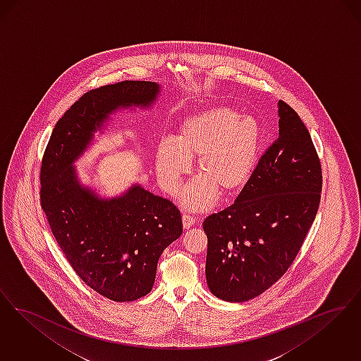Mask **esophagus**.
Segmentation results:
<instances>
[{
	"instance_id": "obj_1",
	"label": "esophagus",
	"mask_w": 361,
	"mask_h": 361,
	"mask_svg": "<svg viewBox=\"0 0 361 361\" xmlns=\"http://www.w3.org/2000/svg\"><path fill=\"white\" fill-rule=\"evenodd\" d=\"M182 222H183V229H190L194 224H195V219L194 217H191V216H188V214H183L182 216Z\"/></svg>"
}]
</instances>
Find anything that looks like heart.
Instances as JSON below:
<instances>
[{"label": "heart", "mask_w": 361, "mask_h": 361, "mask_svg": "<svg viewBox=\"0 0 361 361\" xmlns=\"http://www.w3.org/2000/svg\"><path fill=\"white\" fill-rule=\"evenodd\" d=\"M263 141V130L252 116H240L229 108H212L185 118L175 141L161 140L155 152L160 186L176 190L197 159L201 176L185 188L182 202L191 210H204L216 202L217 191L235 195L248 185L255 173Z\"/></svg>", "instance_id": "obj_1"}]
</instances>
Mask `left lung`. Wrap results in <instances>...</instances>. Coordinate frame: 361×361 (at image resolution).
<instances>
[{"mask_svg":"<svg viewBox=\"0 0 361 361\" xmlns=\"http://www.w3.org/2000/svg\"><path fill=\"white\" fill-rule=\"evenodd\" d=\"M279 136L235 202L204 221L206 282L213 295L245 302L293 264L318 212L322 173L297 111L278 102Z\"/></svg>","mask_w":361,"mask_h":361,"instance_id":"obj_1","label":"left lung"}]
</instances>
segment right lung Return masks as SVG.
Masks as SVG:
<instances>
[{"label": "right lung", "instance_id": "1", "mask_svg": "<svg viewBox=\"0 0 361 361\" xmlns=\"http://www.w3.org/2000/svg\"><path fill=\"white\" fill-rule=\"evenodd\" d=\"M160 92L159 83L145 80L87 92L56 123L42 161V207L61 250L83 282L116 302L152 290L161 252L183 232L182 217L173 202L137 183L101 197L80 182L75 161L111 114L149 109Z\"/></svg>", "mask_w": 361, "mask_h": 361}]
</instances>
